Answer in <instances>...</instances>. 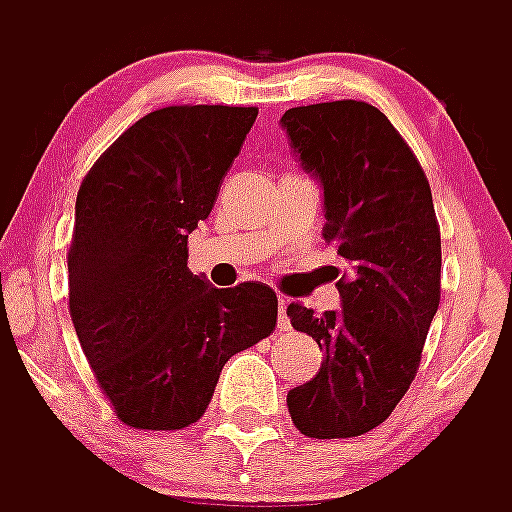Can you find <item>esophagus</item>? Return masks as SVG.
Segmentation results:
<instances>
[{
    "label": "esophagus",
    "mask_w": 512,
    "mask_h": 512,
    "mask_svg": "<svg viewBox=\"0 0 512 512\" xmlns=\"http://www.w3.org/2000/svg\"><path fill=\"white\" fill-rule=\"evenodd\" d=\"M277 318H279V328L287 330L289 328V315H287V300H279V312H277Z\"/></svg>",
    "instance_id": "obj_1"
}]
</instances>
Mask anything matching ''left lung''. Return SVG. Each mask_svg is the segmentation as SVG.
Instances as JSON below:
<instances>
[{
  "label": "left lung",
  "mask_w": 512,
  "mask_h": 512,
  "mask_svg": "<svg viewBox=\"0 0 512 512\" xmlns=\"http://www.w3.org/2000/svg\"><path fill=\"white\" fill-rule=\"evenodd\" d=\"M302 169L323 187V238L351 261L341 310L289 305L292 328L325 351L320 372L289 390L297 431L351 438L390 418L420 366L441 300V230L418 158L387 115L356 99L282 115Z\"/></svg>",
  "instance_id": "1"
}]
</instances>
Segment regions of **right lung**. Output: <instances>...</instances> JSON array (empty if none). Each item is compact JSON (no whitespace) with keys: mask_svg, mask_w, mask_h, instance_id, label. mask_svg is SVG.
<instances>
[{"mask_svg":"<svg viewBox=\"0 0 512 512\" xmlns=\"http://www.w3.org/2000/svg\"><path fill=\"white\" fill-rule=\"evenodd\" d=\"M256 107L182 104L130 125L81 182L69 248L76 336L117 418L182 431L225 361L277 325L269 284L217 289L187 266Z\"/></svg>","mask_w":512,"mask_h":512,"instance_id":"obj_1","label":"right lung"}]
</instances>
